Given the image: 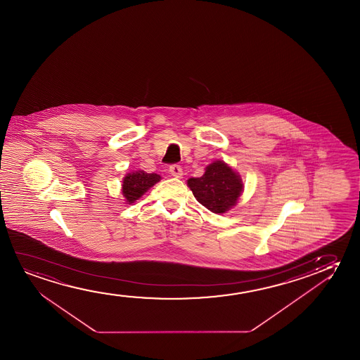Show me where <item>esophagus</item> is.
<instances>
[{
	"label": "esophagus",
	"mask_w": 360,
	"mask_h": 360,
	"mask_svg": "<svg viewBox=\"0 0 360 360\" xmlns=\"http://www.w3.org/2000/svg\"><path fill=\"white\" fill-rule=\"evenodd\" d=\"M169 173L172 174L173 177L181 178L183 176V169L179 165H172L169 167Z\"/></svg>",
	"instance_id": "obj_1"
}]
</instances>
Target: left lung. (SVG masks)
Here are the masks:
<instances>
[{
    "label": "left lung",
    "instance_id": "obj_1",
    "mask_svg": "<svg viewBox=\"0 0 360 360\" xmlns=\"http://www.w3.org/2000/svg\"><path fill=\"white\" fill-rule=\"evenodd\" d=\"M187 183L198 202L215 214L235 207L243 191L240 174L224 161L210 163L202 177L189 178Z\"/></svg>",
    "mask_w": 360,
    "mask_h": 360
}]
</instances>
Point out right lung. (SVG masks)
I'll list each match as a JSON object with an SVG mask.
<instances>
[{"mask_svg":"<svg viewBox=\"0 0 360 360\" xmlns=\"http://www.w3.org/2000/svg\"><path fill=\"white\" fill-rule=\"evenodd\" d=\"M161 176L156 173H146L145 171L128 173L123 179L122 193L129 204L143 197L150 188L160 182Z\"/></svg>","mask_w":360,"mask_h":360,"instance_id":"1","label":"right lung"}]
</instances>
